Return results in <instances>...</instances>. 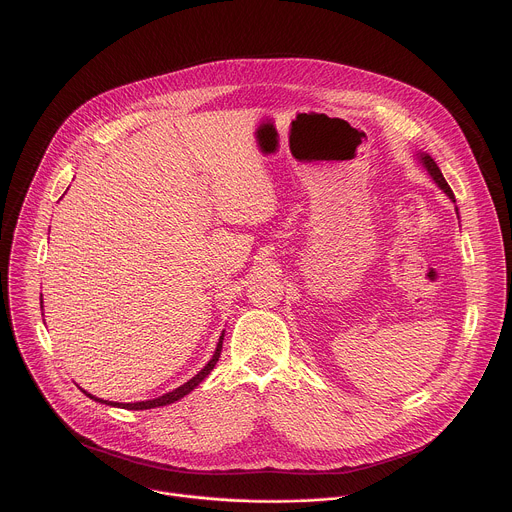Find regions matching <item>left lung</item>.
Instances as JSON below:
<instances>
[{
	"label": "left lung",
	"instance_id": "8db88e82",
	"mask_svg": "<svg viewBox=\"0 0 512 512\" xmlns=\"http://www.w3.org/2000/svg\"><path fill=\"white\" fill-rule=\"evenodd\" d=\"M418 156V160H420V164L426 168V172L430 174V178L434 180V184L452 200V202H456L454 200V194H452V190H450V186L446 184V180H444V176H442V172H440V168L436 166V162L428 156V154H424V152H420V154H416ZM456 214H458V210H456Z\"/></svg>",
	"mask_w": 512,
	"mask_h": 512
}]
</instances>
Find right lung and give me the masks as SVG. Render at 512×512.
I'll use <instances>...</instances> for the list:
<instances>
[{"label":"right lung","mask_w":512,"mask_h":512,"mask_svg":"<svg viewBox=\"0 0 512 512\" xmlns=\"http://www.w3.org/2000/svg\"><path fill=\"white\" fill-rule=\"evenodd\" d=\"M222 342H224V332H222V336H220V340H218V344H216V350H214V356L210 358V362L196 374V376H192L186 384H182V386H178L176 390H172V392H166V394H162V396H158V398H152V400H142V402H112V400H102V398H96V396H92V394H88L86 390H82L86 396H90L92 400H96V402H104V404H108V406H118V408H128V410H148V408H158V406H166V404H172V402H176V400H180V398H184L186 394H190L210 372H212V368L216 366V362H218V358H220V352H222Z\"/></svg>","instance_id":"obj_1"}]
</instances>
